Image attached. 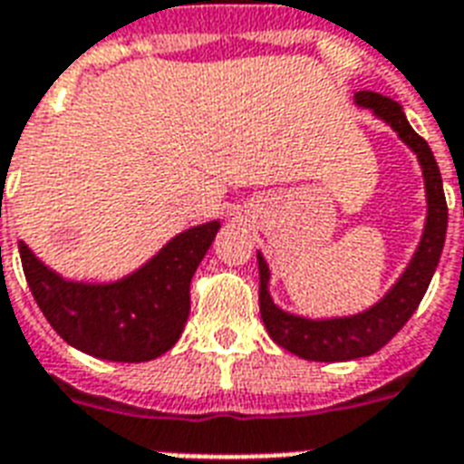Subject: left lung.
Masks as SVG:
<instances>
[{
  "mask_svg": "<svg viewBox=\"0 0 464 464\" xmlns=\"http://www.w3.org/2000/svg\"><path fill=\"white\" fill-rule=\"evenodd\" d=\"M355 103L361 109H370L378 118H382L390 128L401 138L404 145L419 157L423 171V186H426V227H423L421 242L414 258L409 261L400 281L394 283L380 303L370 310L353 314V317H332V319H307L283 312L276 307L268 293V264L258 254V310L264 319L266 332L278 346L288 348L290 353L300 355L304 361L319 362H341L372 355L385 346L401 326L407 324L414 314L421 297L429 290V283L436 273L438 258L445 244V229H448V206H445L443 179L438 171L436 157L430 152L429 142L414 132L409 125L404 111L390 96L375 94V92H358Z\"/></svg>",
  "mask_w": 464,
  "mask_h": 464,
  "instance_id": "1",
  "label": "left lung"
}]
</instances>
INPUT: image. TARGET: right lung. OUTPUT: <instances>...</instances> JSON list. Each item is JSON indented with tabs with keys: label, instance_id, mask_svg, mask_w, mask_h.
<instances>
[{
	"label": "right lung",
	"instance_id": "add662e5",
	"mask_svg": "<svg viewBox=\"0 0 464 464\" xmlns=\"http://www.w3.org/2000/svg\"><path fill=\"white\" fill-rule=\"evenodd\" d=\"M220 222L176 235L164 249L116 283L64 281L19 242L21 266L35 303L70 346L116 362L167 353L191 310V278Z\"/></svg>",
	"mask_w": 464,
	"mask_h": 464
}]
</instances>
